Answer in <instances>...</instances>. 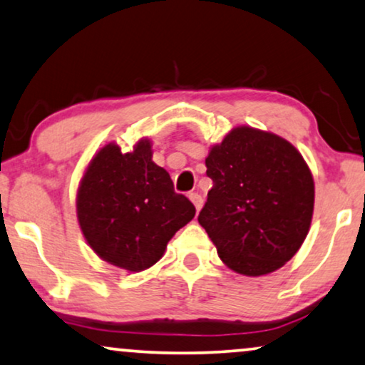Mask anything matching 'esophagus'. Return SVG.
<instances>
[{
  "instance_id": "34e87169",
  "label": "esophagus",
  "mask_w": 365,
  "mask_h": 365,
  "mask_svg": "<svg viewBox=\"0 0 365 365\" xmlns=\"http://www.w3.org/2000/svg\"><path fill=\"white\" fill-rule=\"evenodd\" d=\"M188 198H190L192 200V203L193 205H195V208H197V212L200 210L202 208V205H203V198H202V195H198V193H195V192H192L190 195H188Z\"/></svg>"
}]
</instances>
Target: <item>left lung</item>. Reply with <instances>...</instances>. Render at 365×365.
<instances>
[{
  "mask_svg": "<svg viewBox=\"0 0 365 365\" xmlns=\"http://www.w3.org/2000/svg\"><path fill=\"white\" fill-rule=\"evenodd\" d=\"M213 187L198 223L237 274H270L297 254L314 213L312 173L287 140L237 126L205 158Z\"/></svg>",
  "mask_w": 365,
  "mask_h": 365,
  "instance_id": "1",
  "label": "left lung"
}]
</instances>
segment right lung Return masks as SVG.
Instances as JSON below:
<instances>
[{
  "label": "right lung",
  "instance_id": "add662e5",
  "mask_svg": "<svg viewBox=\"0 0 365 365\" xmlns=\"http://www.w3.org/2000/svg\"><path fill=\"white\" fill-rule=\"evenodd\" d=\"M76 213L86 242L111 265L130 272L162 259L175 232L195 217V207L175 193L168 172L152 160L143 138L133 152L108 143L91 158L76 195Z\"/></svg>",
  "mask_w": 365,
  "mask_h": 365
}]
</instances>
